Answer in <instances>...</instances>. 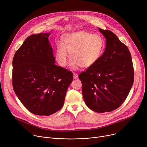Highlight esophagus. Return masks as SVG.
Here are the masks:
<instances>
[{"instance_id":"esophagus-1","label":"esophagus","mask_w":147,"mask_h":147,"mask_svg":"<svg viewBox=\"0 0 147 147\" xmlns=\"http://www.w3.org/2000/svg\"><path fill=\"white\" fill-rule=\"evenodd\" d=\"M73 75H74V79H77L78 78V74L76 73H74Z\"/></svg>"}]
</instances>
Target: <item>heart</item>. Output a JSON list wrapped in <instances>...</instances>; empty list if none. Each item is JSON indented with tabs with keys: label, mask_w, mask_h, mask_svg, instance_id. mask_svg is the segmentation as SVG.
I'll use <instances>...</instances> for the list:
<instances>
[{
	"label": "heart",
	"mask_w": 147,
	"mask_h": 147,
	"mask_svg": "<svg viewBox=\"0 0 147 147\" xmlns=\"http://www.w3.org/2000/svg\"><path fill=\"white\" fill-rule=\"evenodd\" d=\"M104 48V40L99 35L83 30L72 32L65 35L62 43L57 44L55 58L60 66L65 67L68 63L70 52L72 69L82 66L88 68L99 61Z\"/></svg>",
	"instance_id": "1"
}]
</instances>
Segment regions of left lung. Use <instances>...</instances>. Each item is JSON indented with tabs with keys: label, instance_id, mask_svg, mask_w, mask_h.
Listing matches in <instances>:
<instances>
[{
	"label": "left lung",
	"instance_id": "1",
	"mask_svg": "<svg viewBox=\"0 0 147 147\" xmlns=\"http://www.w3.org/2000/svg\"><path fill=\"white\" fill-rule=\"evenodd\" d=\"M98 29L106 39L105 51L79 78L87 107L104 113L117 109L127 98L134 82V67L126 45L111 31Z\"/></svg>",
	"mask_w": 147,
	"mask_h": 147
}]
</instances>
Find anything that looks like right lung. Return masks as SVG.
<instances>
[{
	"label": "right lung",
	"mask_w": 147,
	"mask_h": 147,
	"mask_svg": "<svg viewBox=\"0 0 147 147\" xmlns=\"http://www.w3.org/2000/svg\"><path fill=\"white\" fill-rule=\"evenodd\" d=\"M51 33L28 37L13 59L12 84L19 99L31 113L49 116L60 110L72 72L56 66Z\"/></svg>",
	"instance_id": "obj_1"
}]
</instances>
